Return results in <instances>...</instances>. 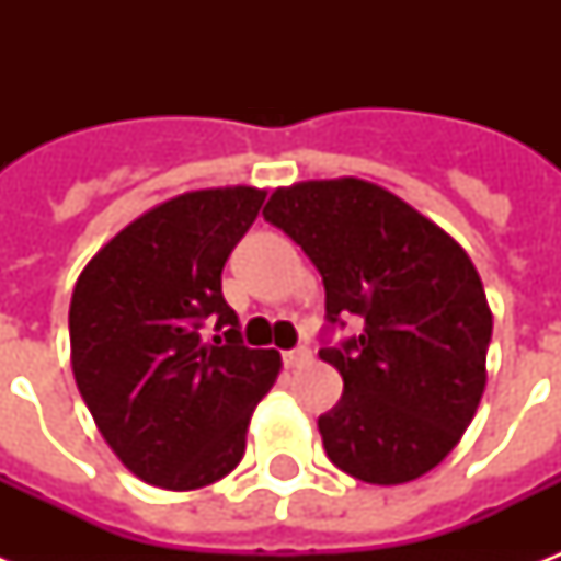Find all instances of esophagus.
Returning <instances> with one entry per match:
<instances>
[{
	"label": "esophagus",
	"mask_w": 561,
	"mask_h": 561,
	"mask_svg": "<svg viewBox=\"0 0 561 561\" xmlns=\"http://www.w3.org/2000/svg\"><path fill=\"white\" fill-rule=\"evenodd\" d=\"M306 364H311V352H308L306 346H299V350L285 352V367L299 369V367H306Z\"/></svg>",
	"instance_id": "obj_1"
}]
</instances>
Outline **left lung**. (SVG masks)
Here are the masks:
<instances>
[{
	"label": "left lung",
	"mask_w": 561,
	"mask_h": 561,
	"mask_svg": "<svg viewBox=\"0 0 561 561\" xmlns=\"http://www.w3.org/2000/svg\"><path fill=\"white\" fill-rule=\"evenodd\" d=\"M262 215L317 264L329 320L364 323L358 337L320 350L343 375V399L317 419L329 460L375 486L436 469L486 390L492 308L469 253L360 178L282 186Z\"/></svg>",
	"instance_id": "obj_1"
}]
</instances>
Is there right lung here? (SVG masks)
<instances>
[{
	"instance_id": "right-lung-1",
	"label": "right lung",
	"mask_w": 561,
	"mask_h": 561,
	"mask_svg": "<svg viewBox=\"0 0 561 561\" xmlns=\"http://www.w3.org/2000/svg\"><path fill=\"white\" fill-rule=\"evenodd\" d=\"M264 188H201L153 206L81 271L69 306L75 383L104 443L151 486L188 492L236 469L276 350H247L220 271ZM225 337L202 341V320Z\"/></svg>"
}]
</instances>
